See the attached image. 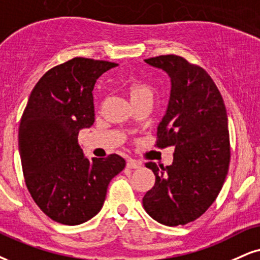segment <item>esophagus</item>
I'll return each instance as SVG.
<instances>
[{"label": "esophagus", "instance_id": "obj_1", "mask_svg": "<svg viewBox=\"0 0 260 260\" xmlns=\"http://www.w3.org/2000/svg\"><path fill=\"white\" fill-rule=\"evenodd\" d=\"M127 168L130 169H141L142 168V162L140 161V160H136V159H129L127 160Z\"/></svg>", "mask_w": 260, "mask_h": 260}]
</instances>
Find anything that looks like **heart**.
<instances>
[{
    "label": "heart",
    "mask_w": 260,
    "mask_h": 260,
    "mask_svg": "<svg viewBox=\"0 0 260 260\" xmlns=\"http://www.w3.org/2000/svg\"><path fill=\"white\" fill-rule=\"evenodd\" d=\"M145 91H149L148 86L146 84H140V83H137V84L133 85V88H131V96L141 94V92H145Z\"/></svg>",
    "instance_id": "b5f03b06"
}]
</instances>
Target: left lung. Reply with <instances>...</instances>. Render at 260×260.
<instances>
[{"instance_id":"8db88e82","label":"left lung","mask_w":260,"mask_h":260,"mask_svg":"<svg viewBox=\"0 0 260 260\" xmlns=\"http://www.w3.org/2000/svg\"><path fill=\"white\" fill-rule=\"evenodd\" d=\"M168 73L171 92L156 131V147L174 146L170 166L147 162L155 175L143 197L146 212L169 226L193 222L216 198L230 162L228 117L223 98L210 75L178 55L146 59Z\"/></svg>"}]
</instances>
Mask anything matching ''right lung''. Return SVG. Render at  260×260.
<instances>
[{
  "instance_id": "add662e5",
  "label": "right lung",
  "mask_w": 260,
  "mask_h": 260,
  "mask_svg": "<svg viewBox=\"0 0 260 260\" xmlns=\"http://www.w3.org/2000/svg\"><path fill=\"white\" fill-rule=\"evenodd\" d=\"M118 63L73 57L44 73L32 89L19 126L26 187L49 218L77 225L104 206L111 179L125 168L118 154L89 160L79 130L95 121L96 79Z\"/></svg>"
}]
</instances>
